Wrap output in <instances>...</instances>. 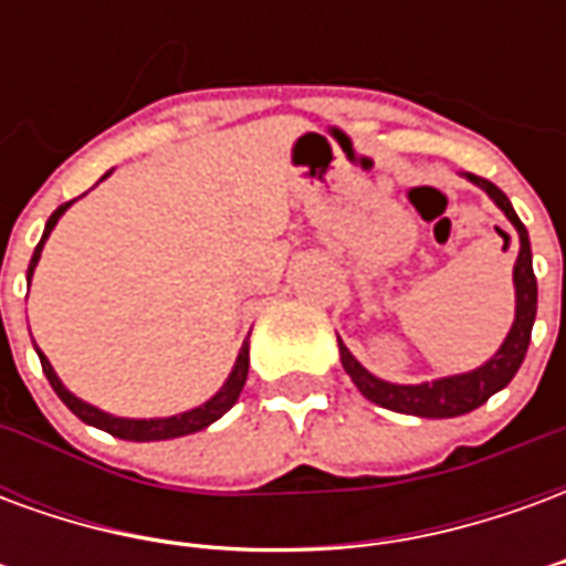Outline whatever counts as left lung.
I'll return each mask as SVG.
<instances>
[{
  "label": "left lung",
  "instance_id": "obj_1",
  "mask_svg": "<svg viewBox=\"0 0 566 566\" xmlns=\"http://www.w3.org/2000/svg\"><path fill=\"white\" fill-rule=\"evenodd\" d=\"M467 178L482 187L488 197L497 202L503 214L512 221V227L518 230V239H522V251H518V260H515V324H512L506 343L500 345V352L488 360L485 367L463 373V376H451V379L427 381V385H391V381L376 379L339 343L343 367L357 385V391L364 394L367 400H373V403L394 409V412H403V416L454 418L473 412V409L485 403L491 394H497L500 388L510 385L512 376L522 367L524 355H527V345H531V331H534L536 318V275L534 266H531L527 230H524V223L518 221L512 202L497 185H491L482 175H467Z\"/></svg>",
  "mask_w": 566,
  "mask_h": 566
}]
</instances>
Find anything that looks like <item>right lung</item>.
<instances>
[{
  "instance_id": "right-lung-1",
  "label": "right lung",
  "mask_w": 566,
  "mask_h": 566,
  "mask_svg": "<svg viewBox=\"0 0 566 566\" xmlns=\"http://www.w3.org/2000/svg\"><path fill=\"white\" fill-rule=\"evenodd\" d=\"M69 206H72V202H63V206H60V209H56L51 218H48V227H44L42 242L35 245V254H32V260H30V279H32V270H35V263H39V258H42L44 239L51 235L54 223L60 221V214H63ZM39 360H42L44 376H48V381H51V388L56 391V397H60V400H63V403H66L69 409H72V412H75L81 421H84V424L99 427V430H105V433H112V437H117V439H129V442H154V439H175V437H187V433H197V430H202V427H209L211 421H218L223 412H230V406L239 400V394H242V388H245V379H248V343H245L242 345V352H239V357H235V367H233V373H230V379H227V385H223L221 391L211 397L209 403L199 406V409H190V412H185V416L136 421V418L105 416V412H99V409L87 406L84 400H78L75 394H69L66 388H63V381L56 379V373L51 369V364H48V357H44L42 352H39Z\"/></svg>"
}]
</instances>
